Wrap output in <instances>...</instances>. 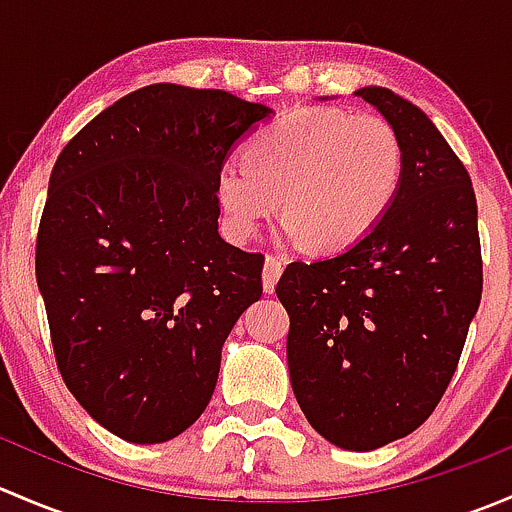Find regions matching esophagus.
<instances>
[{
	"instance_id": "1",
	"label": "esophagus",
	"mask_w": 512,
	"mask_h": 512,
	"mask_svg": "<svg viewBox=\"0 0 512 512\" xmlns=\"http://www.w3.org/2000/svg\"><path fill=\"white\" fill-rule=\"evenodd\" d=\"M282 262L277 260V257H267L265 260V270H262V287H265V292H275L277 282H280L282 277Z\"/></svg>"
}]
</instances>
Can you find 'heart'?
<instances>
[{
    "label": "heart",
    "mask_w": 512,
    "mask_h": 512,
    "mask_svg": "<svg viewBox=\"0 0 512 512\" xmlns=\"http://www.w3.org/2000/svg\"><path fill=\"white\" fill-rule=\"evenodd\" d=\"M404 175V146L386 118L309 108L257 133L245 160H225L215 195L235 240L255 237L280 208L282 237L347 250L389 215Z\"/></svg>",
    "instance_id": "b5f03b06"
}]
</instances>
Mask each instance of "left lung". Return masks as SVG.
<instances>
[{
	"label": "left lung",
	"mask_w": 512,
	"mask_h": 512,
	"mask_svg": "<svg viewBox=\"0 0 512 512\" xmlns=\"http://www.w3.org/2000/svg\"><path fill=\"white\" fill-rule=\"evenodd\" d=\"M396 128L404 175L389 215L349 250L292 262L294 396L319 436L374 451L416 431L456 374L483 292L471 175L431 118L381 86L354 91Z\"/></svg>",
	"instance_id": "1"
}]
</instances>
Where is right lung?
<instances>
[{"label": "right lung", "mask_w": 512, "mask_h": 512, "mask_svg": "<svg viewBox=\"0 0 512 512\" xmlns=\"http://www.w3.org/2000/svg\"><path fill=\"white\" fill-rule=\"evenodd\" d=\"M270 116L220 89L153 84L56 158L36 282L61 379L123 441L163 443L198 421L227 334L262 297L265 257L218 232L215 175Z\"/></svg>", "instance_id": "obj_1"}]
</instances>
